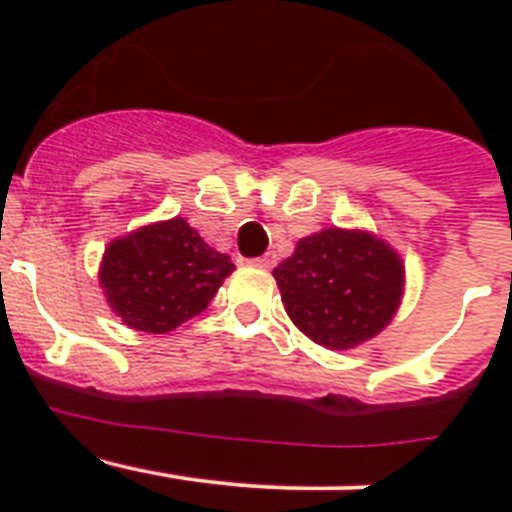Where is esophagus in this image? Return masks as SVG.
<instances>
[{"label":"esophagus","mask_w":512,"mask_h":512,"mask_svg":"<svg viewBox=\"0 0 512 512\" xmlns=\"http://www.w3.org/2000/svg\"><path fill=\"white\" fill-rule=\"evenodd\" d=\"M253 264L261 266V269H271V266L277 264V256H274V253H264V256H259Z\"/></svg>","instance_id":"34e87169"}]
</instances>
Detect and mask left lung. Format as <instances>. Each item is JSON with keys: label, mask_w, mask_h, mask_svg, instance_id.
Segmentation results:
<instances>
[{"label": "left lung", "mask_w": 512, "mask_h": 512, "mask_svg": "<svg viewBox=\"0 0 512 512\" xmlns=\"http://www.w3.org/2000/svg\"><path fill=\"white\" fill-rule=\"evenodd\" d=\"M274 279L292 323L320 346L346 351L390 325L405 266L377 235L325 228L302 238Z\"/></svg>", "instance_id": "8db88e82"}]
</instances>
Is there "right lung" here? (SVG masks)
Segmentation results:
<instances>
[{
    "mask_svg": "<svg viewBox=\"0 0 512 512\" xmlns=\"http://www.w3.org/2000/svg\"><path fill=\"white\" fill-rule=\"evenodd\" d=\"M233 269L230 256L207 246L184 217H171L112 241L99 284L122 323L169 333L200 315Z\"/></svg>",
    "mask_w": 512,
    "mask_h": 512,
    "instance_id": "obj_1",
    "label": "right lung"
}]
</instances>
